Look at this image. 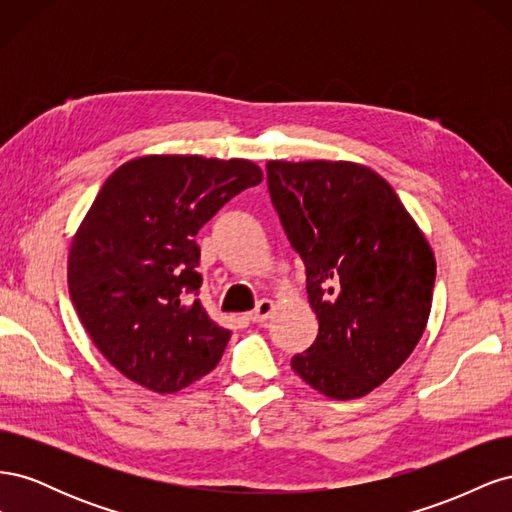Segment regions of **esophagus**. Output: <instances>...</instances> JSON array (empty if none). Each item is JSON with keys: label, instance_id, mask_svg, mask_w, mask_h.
Wrapping results in <instances>:
<instances>
[{"label": "esophagus", "instance_id": "34e87169", "mask_svg": "<svg viewBox=\"0 0 512 512\" xmlns=\"http://www.w3.org/2000/svg\"><path fill=\"white\" fill-rule=\"evenodd\" d=\"M273 309H275V305L271 299H260L258 305L254 307V312H250V316L247 318H250L252 322H265L273 314Z\"/></svg>", "mask_w": 512, "mask_h": 512}]
</instances>
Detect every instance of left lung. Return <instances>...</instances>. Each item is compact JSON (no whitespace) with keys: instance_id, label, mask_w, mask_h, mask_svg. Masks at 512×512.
I'll return each instance as SVG.
<instances>
[{"instance_id":"8db88e82","label":"left lung","mask_w":512,"mask_h":512,"mask_svg":"<svg viewBox=\"0 0 512 512\" xmlns=\"http://www.w3.org/2000/svg\"><path fill=\"white\" fill-rule=\"evenodd\" d=\"M271 203L305 265L316 342L292 369L356 399L401 367L431 309L436 260L395 190L352 162H269Z\"/></svg>"}]
</instances>
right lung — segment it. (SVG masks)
<instances>
[{
	"label": "right lung",
	"mask_w": 512,
	"mask_h": 512,
	"mask_svg": "<svg viewBox=\"0 0 512 512\" xmlns=\"http://www.w3.org/2000/svg\"><path fill=\"white\" fill-rule=\"evenodd\" d=\"M262 181L247 160L145 156L119 166L74 235L72 305L106 361L175 393L220 363L230 331L198 301V230Z\"/></svg>",
	"instance_id": "add662e5"
}]
</instances>
